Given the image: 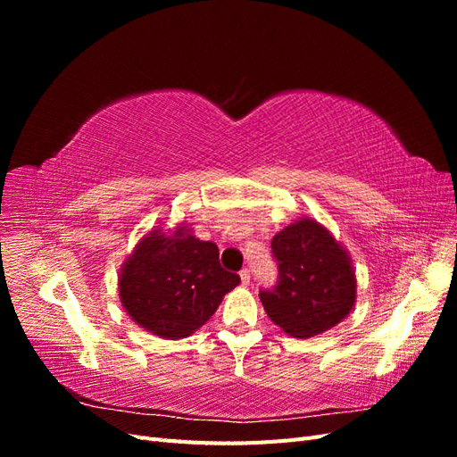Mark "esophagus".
Masks as SVG:
<instances>
[{
  "label": "esophagus",
  "instance_id": "1",
  "mask_svg": "<svg viewBox=\"0 0 457 457\" xmlns=\"http://www.w3.org/2000/svg\"><path fill=\"white\" fill-rule=\"evenodd\" d=\"M240 278H242V284H244V286L250 284V280H252V274H250V270H247V269H242V270H240Z\"/></svg>",
  "mask_w": 457,
  "mask_h": 457
}]
</instances>
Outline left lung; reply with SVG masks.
I'll return each instance as SVG.
<instances>
[{
  "instance_id": "8db88e82",
  "label": "left lung",
  "mask_w": 457,
  "mask_h": 457,
  "mask_svg": "<svg viewBox=\"0 0 457 457\" xmlns=\"http://www.w3.org/2000/svg\"><path fill=\"white\" fill-rule=\"evenodd\" d=\"M278 284L259 294L270 320L287 336L309 339L331 329L356 301L347 250L324 225L303 217L272 238Z\"/></svg>"
}]
</instances>
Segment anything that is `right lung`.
Masks as SVG:
<instances>
[{"label": "right lung", "instance_id": "obj_1", "mask_svg": "<svg viewBox=\"0 0 457 457\" xmlns=\"http://www.w3.org/2000/svg\"><path fill=\"white\" fill-rule=\"evenodd\" d=\"M240 284L219 262V247L198 240L187 225L171 234L150 230L120 269L121 307L150 334L183 339L202 328Z\"/></svg>", "mask_w": 457, "mask_h": 457}]
</instances>
